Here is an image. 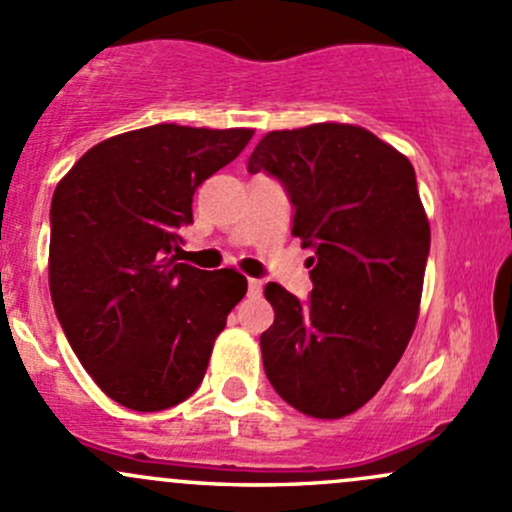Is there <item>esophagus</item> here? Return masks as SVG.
I'll return each instance as SVG.
<instances>
[{
    "label": "esophagus",
    "mask_w": 512,
    "mask_h": 512,
    "mask_svg": "<svg viewBox=\"0 0 512 512\" xmlns=\"http://www.w3.org/2000/svg\"><path fill=\"white\" fill-rule=\"evenodd\" d=\"M260 292H262V279H255V277L247 279V294H250V297H257Z\"/></svg>",
    "instance_id": "esophagus-1"
}]
</instances>
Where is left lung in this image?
<instances>
[{
  "mask_svg": "<svg viewBox=\"0 0 512 512\" xmlns=\"http://www.w3.org/2000/svg\"><path fill=\"white\" fill-rule=\"evenodd\" d=\"M247 171L284 186L292 235L314 250L309 299L265 287L267 380L294 410L346 417L383 387L417 321L429 257L417 176L373 132L336 122L265 134Z\"/></svg>",
  "mask_w": 512,
  "mask_h": 512,
  "instance_id": "left-lung-1",
  "label": "left lung"
}]
</instances>
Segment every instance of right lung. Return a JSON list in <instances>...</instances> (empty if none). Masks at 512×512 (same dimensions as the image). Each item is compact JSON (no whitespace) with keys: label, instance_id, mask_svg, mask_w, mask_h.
I'll use <instances>...</instances> for the list:
<instances>
[{"label":"right lung","instance_id":"right-lung-1","mask_svg":"<svg viewBox=\"0 0 512 512\" xmlns=\"http://www.w3.org/2000/svg\"><path fill=\"white\" fill-rule=\"evenodd\" d=\"M252 129L154 125L83 154L53 191L48 287L63 333L107 397L134 412L184 402L247 279L179 262L193 193Z\"/></svg>","mask_w":512,"mask_h":512}]
</instances>
